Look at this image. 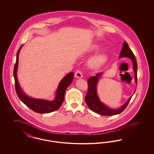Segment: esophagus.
Here are the masks:
<instances>
[{"label":"esophagus","instance_id":"34e87169","mask_svg":"<svg viewBox=\"0 0 154 154\" xmlns=\"http://www.w3.org/2000/svg\"><path fill=\"white\" fill-rule=\"evenodd\" d=\"M75 77L77 79L79 78H81L82 77V73L81 72L80 70H77L75 73Z\"/></svg>","mask_w":154,"mask_h":154}]
</instances>
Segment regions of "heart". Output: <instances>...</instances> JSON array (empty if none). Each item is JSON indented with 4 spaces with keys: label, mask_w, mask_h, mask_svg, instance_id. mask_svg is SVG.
Masks as SVG:
<instances>
[{
    "label": "heart",
    "mask_w": 154,
    "mask_h": 154,
    "mask_svg": "<svg viewBox=\"0 0 154 154\" xmlns=\"http://www.w3.org/2000/svg\"><path fill=\"white\" fill-rule=\"evenodd\" d=\"M94 49L95 50H98V47L95 46ZM108 59V56L106 53H100L97 55L95 56L91 59L89 61L90 65L95 67V68H98L103 65L107 60Z\"/></svg>",
    "instance_id": "heart-1"
}]
</instances>
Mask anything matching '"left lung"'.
I'll return each mask as SVG.
<instances>
[{
	"mask_svg": "<svg viewBox=\"0 0 154 154\" xmlns=\"http://www.w3.org/2000/svg\"><path fill=\"white\" fill-rule=\"evenodd\" d=\"M122 57H127L132 59L133 62V69L135 73V82L137 83V63L136 61V59L131 49L129 47L126 42H125L123 44L122 49L119 55V58ZM103 73H98L96 74L95 76H92L90 77L88 80V89L87 94L85 96V100L87 105L88 107L93 111L94 112L99 114L103 116H111L117 115L121 112H122L127 107L128 103L130 102L132 96H131L128 100L125 103L123 106H122L120 108L117 109H113L106 106L102 102H100L99 96L97 95L96 91V86L97 84L99 81L100 76L102 75ZM135 92V91H134Z\"/></svg>",
	"mask_w": 154,
	"mask_h": 154,
	"instance_id": "obj_1",
	"label": "left lung"
}]
</instances>
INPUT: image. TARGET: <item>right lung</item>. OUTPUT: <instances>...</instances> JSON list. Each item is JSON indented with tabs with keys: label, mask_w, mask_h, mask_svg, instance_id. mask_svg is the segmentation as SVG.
I'll use <instances>...</instances> for the list:
<instances>
[{
	"label": "right lung",
	"mask_w": 154,
	"mask_h": 154,
	"mask_svg": "<svg viewBox=\"0 0 154 154\" xmlns=\"http://www.w3.org/2000/svg\"><path fill=\"white\" fill-rule=\"evenodd\" d=\"M22 46V45L17 51L16 62L15 64L13 72L15 80V88L17 95L20 98V99L26 106H28L31 110L37 113H50L58 110L62 106V104L63 102L64 96L66 89L69 86V85L72 83L73 81V73L71 72L70 73L67 74L65 75V77L60 81L56 92V97L54 100L49 101L43 99H35L28 96L22 91V89L19 85L17 77V71L18 64V55Z\"/></svg>",
	"instance_id": "1"
}]
</instances>
